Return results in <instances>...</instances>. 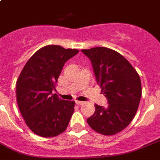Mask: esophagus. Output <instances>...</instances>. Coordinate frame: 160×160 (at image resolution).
<instances>
[{
    "instance_id": "obj_1",
    "label": "esophagus",
    "mask_w": 160,
    "mask_h": 160,
    "mask_svg": "<svg viewBox=\"0 0 160 160\" xmlns=\"http://www.w3.org/2000/svg\"><path fill=\"white\" fill-rule=\"evenodd\" d=\"M76 105H83L84 104V101H76Z\"/></svg>"
}]
</instances>
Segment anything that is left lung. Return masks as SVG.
<instances>
[{"mask_svg":"<svg viewBox=\"0 0 160 160\" xmlns=\"http://www.w3.org/2000/svg\"><path fill=\"white\" fill-rule=\"evenodd\" d=\"M81 51L91 60L96 79L108 99V106L96 104L95 113L87 119L89 126L103 135L124 130L138 110L142 96L139 75L120 53L98 47Z\"/></svg>","mask_w":160,"mask_h":160,"instance_id":"obj_1","label":"left lung"}]
</instances>
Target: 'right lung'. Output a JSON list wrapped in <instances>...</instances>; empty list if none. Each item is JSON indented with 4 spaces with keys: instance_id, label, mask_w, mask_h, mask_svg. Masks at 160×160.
Returning <instances> with one entry per match:
<instances>
[{
    "instance_id": "add662e5",
    "label": "right lung",
    "mask_w": 160,
    "mask_h": 160,
    "mask_svg": "<svg viewBox=\"0 0 160 160\" xmlns=\"http://www.w3.org/2000/svg\"><path fill=\"white\" fill-rule=\"evenodd\" d=\"M78 52L58 45L45 46L30 57L19 75L18 105L26 124L37 135L55 137L68 126L75 101L62 100L52 91L64 63Z\"/></svg>"
}]
</instances>
